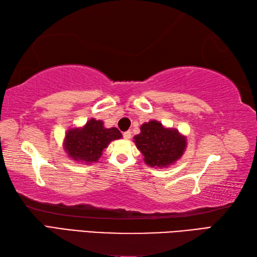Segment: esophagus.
<instances>
[{"instance_id":"34e87169","label":"esophagus","mask_w":257,"mask_h":257,"mask_svg":"<svg viewBox=\"0 0 257 257\" xmlns=\"http://www.w3.org/2000/svg\"><path fill=\"white\" fill-rule=\"evenodd\" d=\"M123 138L124 139H130V138H132V133H130V132H125V133H123Z\"/></svg>"}]
</instances>
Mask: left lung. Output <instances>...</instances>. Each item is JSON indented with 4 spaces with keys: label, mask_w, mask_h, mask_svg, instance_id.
Masks as SVG:
<instances>
[{
    "label": "left lung",
    "mask_w": 257,
    "mask_h": 257,
    "mask_svg": "<svg viewBox=\"0 0 257 257\" xmlns=\"http://www.w3.org/2000/svg\"><path fill=\"white\" fill-rule=\"evenodd\" d=\"M134 143L146 165L160 169L177 163L188 146L187 137L178 129L166 127L155 119L140 125V134L135 136Z\"/></svg>",
    "instance_id": "1"
}]
</instances>
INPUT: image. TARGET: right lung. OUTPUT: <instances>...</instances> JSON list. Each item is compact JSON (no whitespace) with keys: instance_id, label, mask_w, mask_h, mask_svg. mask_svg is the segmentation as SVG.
<instances>
[{"instance_id":"right-lung-1","label":"right lung","mask_w":257,"mask_h":257,"mask_svg":"<svg viewBox=\"0 0 257 257\" xmlns=\"http://www.w3.org/2000/svg\"><path fill=\"white\" fill-rule=\"evenodd\" d=\"M122 135L116 127L106 128L102 120L90 118L81 127H70L65 133L63 149L69 159L77 163L91 165L100 159L103 150Z\"/></svg>"}]
</instances>
